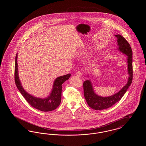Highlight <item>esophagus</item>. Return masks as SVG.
I'll return each mask as SVG.
<instances>
[{"instance_id": "esophagus-1", "label": "esophagus", "mask_w": 146, "mask_h": 146, "mask_svg": "<svg viewBox=\"0 0 146 146\" xmlns=\"http://www.w3.org/2000/svg\"><path fill=\"white\" fill-rule=\"evenodd\" d=\"M76 75L77 76H81L83 75V73L81 71H77L76 72Z\"/></svg>"}]
</instances>
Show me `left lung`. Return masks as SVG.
<instances>
[{
	"instance_id": "1",
	"label": "left lung",
	"mask_w": 146,
	"mask_h": 146,
	"mask_svg": "<svg viewBox=\"0 0 146 146\" xmlns=\"http://www.w3.org/2000/svg\"><path fill=\"white\" fill-rule=\"evenodd\" d=\"M117 38L118 49L127 56L128 73L129 77L127 83L118 93L110 97H101L95 94L90 82L86 80L84 82V95L89 107L95 110H102L111 107L113 105L119 101L124 96L128 88L132 83L133 78L132 70V51L129 43L121 35H115Z\"/></svg>"
}]
</instances>
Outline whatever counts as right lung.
Returning <instances> with one entry per match:
<instances>
[{
	"label": "right lung",
	"mask_w": 146,
	"mask_h": 146,
	"mask_svg": "<svg viewBox=\"0 0 146 146\" xmlns=\"http://www.w3.org/2000/svg\"><path fill=\"white\" fill-rule=\"evenodd\" d=\"M17 58V57L16 55L14 73L15 82L22 95L25 98L29 104L37 110L43 111H51L55 110L61 103L62 84L69 79L70 76V74L59 76L56 79L54 83L52 92L48 98L44 99L36 98L26 92V91L24 90L21 86V83L18 76Z\"/></svg>",
	"instance_id": "obj_1"
}]
</instances>
